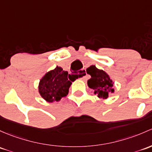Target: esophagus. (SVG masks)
I'll list each match as a JSON object with an SVG mask.
<instances>
[{
    "label": "esophagus",
    "mask_w": 152,
    "mask_h": 152,
    "mask_svg": "<svg viewBox=\"0 0 152 152\" xmlns=\"http://www.w3.org/2000/svg\"><path fill=\"white\" fill-rule=\"evenodd\" d=\"M81 74H82V78H81V79H83V80H86V79H87V76H84V75L86 74V71L85 70H82V71H81Z\"/></svg>",
    "instance_id": "esophagus-1"
}]
</instances>
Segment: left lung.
<instances>
[{"label": "left lung", "mask_w": 152, "mask_h": 152, "mask_svg": "<svg viewBox=\"0 0 152 152\" xmlns=\"http://www.w3.org/2000/svg\"><path fill=\"white\" fill-rule=\"evenodd\" d=\"M87 73L91 76L87 81L88 87L93 89L94 93L99 97L105 99L110 93L114 92L112 81L105 71L97 69L95 65H91L87 69Z\"/></svg>", "instance_id": "8db88e82"}]
</instances>
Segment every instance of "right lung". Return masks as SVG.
<instances>
[{
    "label": "right lung",
    "mask_w": 152,
    "mask_h": 152,
    "mask_svg": "<svg viewBox=\"0 0 152 152\" xmlns=\"http://www.w3.org/2000/svg\"><path fill=\"white\" fill-rule=\"evenodd\" d=\"M68 73L57 66L55 69L48 72L39 82V93L47 102L58 101L68 93L72 84L68 79ZM75 80V79H74ZM73 80V81H74Z\"/></svg>",
    "instance_id": "1"
}]
</instances>
